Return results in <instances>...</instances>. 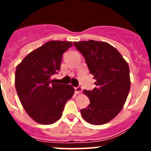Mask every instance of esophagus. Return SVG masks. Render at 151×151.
Masks as SVG:
<instances>
[{"mask_svg":"<svg viewBox=\"0 0 151 151\" xmlns=\"http://www.w3.org/2000/svg\"><path fill=\"white\" fill-rule=\"evenodd\" d=\"M82 91V87H80V86H78V87H76V88H75V93L77 94H81Z\"/></svg>","mask_w":151,"mask_h":151,"instance_id":"obj_1","label":"esophagus"}]
</instances>
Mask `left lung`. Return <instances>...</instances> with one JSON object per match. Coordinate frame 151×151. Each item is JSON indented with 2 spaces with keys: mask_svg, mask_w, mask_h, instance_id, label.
<instances>
[{
  "mask_svg": "<svg viewBox=\"0 0 151 151\" xmlns=\"http://www.w3.org/2000/svg\"><path fill=\"white\" fill-rule=\"evenodd\" d=\"M74 45L96 79L93 90L83 91L90 104L81 110L82 118L92 125L106 123L119 113L129 95V65L120 53L106 42L90 40L74 42Z\"/></svg>",
  "mask_w": 151,
  "mask_h": 151,
  "instance_id": "left-lung-1",
  "label": "left lung"
}]
</instances>
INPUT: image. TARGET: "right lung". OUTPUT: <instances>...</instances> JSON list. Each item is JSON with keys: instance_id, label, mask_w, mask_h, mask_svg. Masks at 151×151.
Segmentation results:
<instances>
[{"instance_id": "obj_1", "label": "right lung", "mask_w": 151, "mask_h": 151, "mask_svg": "<svg viewBox=\"0 0 151 151\" xmlns=\"http://www.w3.org/2000/svg\"><path fill=\"white\" fill-rule=\"evenodd\" d=\"M73 43L50 41L35 49L17 66L15 87L22 106L33 120L50 125L59 120L66 101L74 94L71 85L55 83L63 54Z\"/></svg>"}]
</instances>
